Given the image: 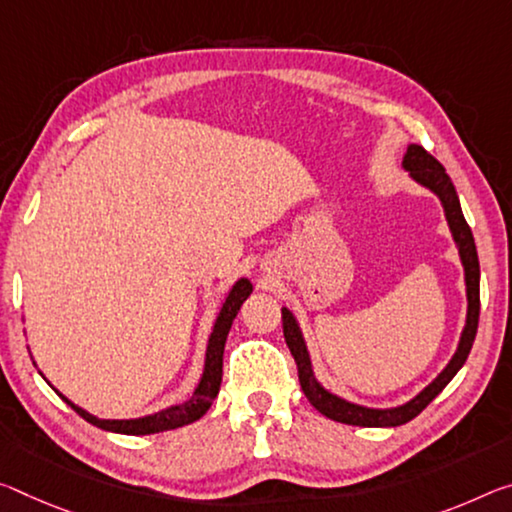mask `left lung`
<instances>
[{
  "instance_id": "obj_1",
  "label": "left lung",
  "mask_w": 512,
  "mask_h": 512,
  "mask_svg": "<svg viewBox=\"0 0 512 512\" xmlns=\"http://www.w3.org/2000/svg\"><path fill=\"white\" fill-rule=\"evenodd\" d=\"M401 166L405 173L410 175V180H415L419 186H424L431 193H435L437 200L444 209L446 225H449L453 243H456L462 271H465V291H467V316H465V328L460 332L458 348L453 353L449 364L437 373L433 383H428L417 396H412L410 401L401 405H394V408H369V405H360L344 399L330 389L323 387L314 376L312 369V358L310 351H307L303 330H300L294 312L289 307H282V330H285V339L291 355L298 364V380L300 387L316 410L321 415H326L332 421H339V424L348 426H364V428H394L401 424H408L410 419H415L421 410L431 403L442 389L451 383V378L462 369L469 351H472L476 328H478V312H481V298H478V282H481V269H478V255H476V243L472 237V230L462 216V207L456 193V186H453L451 177L446 175L444 166L431 157L421 145L410 143L408 150L403 154Z\"/></svg>"
}]
</instances>
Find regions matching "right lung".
Instances as JSON below:
<instances>
[{"instance_id": "right-lung-1", "label": "right lung", "mask_w": 512, "mask_h": 512, "mask_svg": "<svg viewBox=\"0 0 512 512\" xmlns=\"http://www.w3.org/2000/svg\"><path fill=\"white\" fill-rule=\"evenodd\" d=\"M250 294H253V282H250L248 278H239L232 285V289L227 291V296H225L221 310H218V316L212 326V335H209V339H207L205 367H202L198 385H196V389H193V394L189 396V399L182 403H175V405H170V408L154 412V415H145V417H136V419H100V417L91 415L88 410L79 408V405L72 403L68 396H63L56 387H52V389L70 405L72 410L77 412L79 417H84L88 424H93L109 433L152 435V433H164V431H173V428L189 426V424H193V421H198L202 415H205L209 408H212L218 389H221L223 348H225L227 332H230L234 316H237V312L241 310L243 300H246ZM40 376H43V373H40Z\"/></svg>"}]
</instances>
